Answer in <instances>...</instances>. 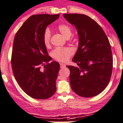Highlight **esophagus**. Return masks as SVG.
<instances>
[{
  "mask_svg": "<svg viewBox=\"0 0 123 123\" xmlns=\"http://www.w3.org/2000/svg\"><path fill=\"white\" fill-rule=\"evenodd\" d=\"M60 66H61V68H64V67H66V64H63V63H61Z\"/></svg>",
  "mask_w": 123,
  "mask_h": 123,
  "instance_id": "1",
  "label": "esophagus"
}]
</instances>
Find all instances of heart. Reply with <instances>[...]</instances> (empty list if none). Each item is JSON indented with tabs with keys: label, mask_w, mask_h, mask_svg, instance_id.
Wrapping results in <instances>:
<instances>
[{
	"label": "heart",
	"mask_w": 123,
	"mask_h": 123,
	"mask_svg": "<svg viewBox=\"0 0 123 123\" xmlns=\"http://www.w3.org/2000/svg\"><path fill=\"white\" fill-rule=\"evenodd\" d=\"M57 30L60 32L61 34L64 37L67 38H70L72 35V29L68 24H60L57 26ZM51 38V32L49 31V30L46 29L43 35V41L44 45L46 48L50 47ZM74 54V49L70 47L56 48L52 51L51 53V56L55 60L57 61L65 62L67 61Z\"/></svg>",
	"instance_id": "heart-1"
}]
</instances>
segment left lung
Listing matches in <instances>:
<instances>
[{
	"label": "left lung",
	"mask_w": 123,
	"mask_h": 123,
	"mask_svg": "<svg viewBox=\"0 0 123 123\" xmlns=\"http://www.w3.org/2000/svg\"><path fill=\"white\" fill-rule=\"evenodd\" d=\"M64 18L77 28L78 50L72 59L78 67L67 66L72 90L78 96L91 97L105 89L113 69L111 46L100 25L87 15L64 14Z\"/></svg>",
	"instance_id": "obj_1"
}]
</instances>
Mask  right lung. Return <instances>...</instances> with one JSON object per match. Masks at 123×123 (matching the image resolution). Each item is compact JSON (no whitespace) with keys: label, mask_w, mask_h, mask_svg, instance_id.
Here are the masks:
<instances>
[{"label":"right lung","mask_w":123,"mask_h":123,"mask_svg":"<svg viewBox=\"0 0 123 123\" xmlns=\"http://www.w3.org/2000/svg\"><path fill=\"white\" fill-rule=\"evenodd\" d=\"M59 15H34L30 16L16 33L12 49V70L19 86L30 97L49 98L56 91V80L60 66L49 62L43 35Z\"/></svg>","instance_id":"obj_1"}]
</instances>
